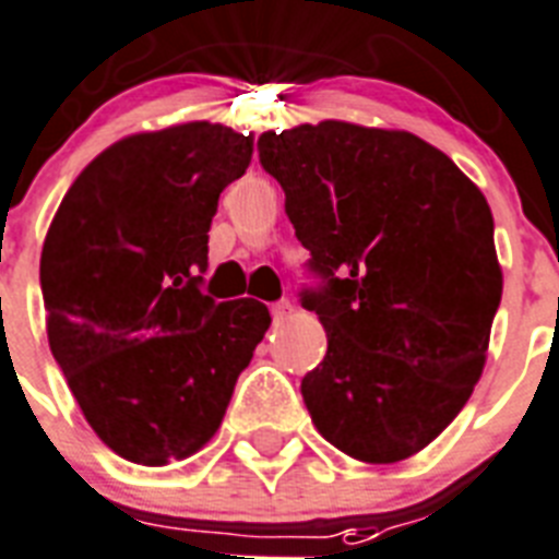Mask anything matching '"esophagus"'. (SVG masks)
Here are the masks:
<instances>
[{"instance_id":"obj_1","label":"esophagus","mask_w":559,"mask_h":559,"mask_svg":"<svg viewBox=\"0 0 559 559\" xmlns=\"http://www.w3.org/2000/svg\"><path fill=\"white\" fill-rule=\"evenodd\" d=\"M292 311H294V306L288 300H280V302H274V306H271L274 323H283V320H288V317H292Z\"/></svg>"}]
</instances>
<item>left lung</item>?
Instances as JSON below:
<instances>
[{
    "label": "left lung",
    "mask_w": 559,
    "mask_h": 559,
    "mask_svg": "<svg viewBox=\"0 0 559 559\" xmlns=\"http://www.w3.org/2000/svg\"><path fill=\"white\" fill-rule=\"evenodd\" d=\"M257 146L323 276L302 292L329 337L300 386L311 421L357 462H404L462 413L485 369L502 300L488 202L401 129L320 120Z\"/></svg>",
    "instance_id": "left-lung-1"
}]
</instances>
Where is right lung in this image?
<instances>
[{
	"label": "right lung",
	"instance_id": "obj_1",
	"mask_svg": "<svg viewBox=\"0 0 559 559\" xmlns=\"http://www.w3.org/2000/svg\"><path fill=\"white\" fill-rule=\"evenodd\" d=\"M251 155L253 135L210 120L138 132L74 178L48 227V346L88 427L127 462L202 450L271 325L259 300L199 292L218 193Z\"/></svg>",
	"mask_w": 559,
	"mask_h": 559
}]
</instances>
